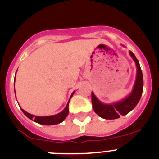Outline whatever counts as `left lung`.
I'll use <instances>...</instances> for the list:
<instances>
[{
  "label": "left lung",
  "mask_w": 159,
  "mask_h": 159,
  "mask_svg": "<svg viewBox=\"0 0 159 159\" xmlns=\"http://www.w3.org/2000/svg\"><path fill=\"white\" fill-rule=\"evenodd\" d=\"M129 55L134 60L136 66V77L131 93L122 100L115 103H102L97 97L92 93V103L94 111L102 118L108 120L119 118L121 115H127L132 110L134 109L140 100L143 93V74L140 69V63L135 55L129 51Z\"/></svg>",
  "instance_id": "left-lung-1"
}]
</instances>
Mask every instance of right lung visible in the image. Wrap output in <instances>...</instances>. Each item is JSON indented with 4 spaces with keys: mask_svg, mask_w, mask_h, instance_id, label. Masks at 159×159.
I'll return each instance as SVG.
<instances>
[{
    "mask_svg": "<svg viewBox=\"0 0 159 159\" xmlns=\"http://www.w3.org/2000/svg\"><path fill=\"white\" fill-rule=\"evenodd\" d=\"M14 87H15V84H14ZM75 91L73 92L72 94H71L69 100H68V103L67 104H66V107L63 109V111H62L60 113L57 114V115H51V116H37V115H34L28 113V112H26V111H24V110L22 109V108L21 110L23 113H24V115H26L28 118H30V120H34V121L38 123V124L45 125H52L59 124V123H61L62 121H64V119L68 115V113H69V109H68L69 102L70 100V98L72 97L74 93H75Z\"/></svg>",
    "mask_w": 159,
    "mask_h": 159,
    "instance_id": "1",
    "label": "right lung"
}]
</instances>
